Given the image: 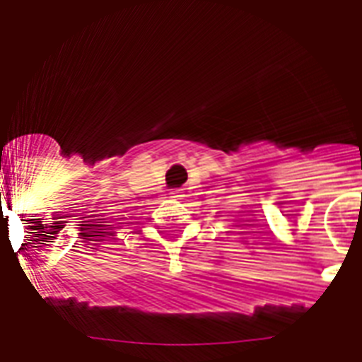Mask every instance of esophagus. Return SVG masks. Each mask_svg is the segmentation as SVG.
I'll list each match as a JSON object with an SVG mask.
<instances>
[{
  "label": "esophagus",
  "instance_id": "obj_1",
  "mask_svg": "<svg viewBox=\"0 0 362 362\" xmlns=\"http://www.w3.org/2000/svg\"><path fill=\"white\" fill-rule=\"evenodd\" d=\"M170 194H172V196H170V198H172V199H181V198H183V192H181V190H172Z\"/></svg>",
  "mask_w": 362,
  "mask_h": 362
}]
</instances>
